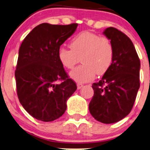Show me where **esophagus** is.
<instances>
[{"instance_id": "1", "label": "esophagus", "mask_w": 150, "mask_h": 150, "mask_svg": "<svg viewBox=\"0 0 150 150\" xmlns=\"http://www.w3.org/2000/svg\"><path fill=\"white\" fill-rule=\"evenodd\" d=\"M83 85L82 84H80V83H78V84H77V87H78V89H81V88L83 87Z\"/></svg>"}]
</instances>
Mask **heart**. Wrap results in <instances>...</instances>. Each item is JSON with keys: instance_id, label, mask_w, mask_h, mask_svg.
I'll list each match as a JSON object with an SVG mask.
<instances>
[{"instance_id": "1", "label": "heart", "mask_w": 150, "mask_h": 150, "mask_svg": "<svg viewBox=\"0 0 150 150\" xmlns=\"http://www.w3.org/2000/svg\"><path fill=\"white\" fill-rule=\"evenodd\" d=\"M70 49L61 46L58 58L67 69H72L79 62L83 64L71 71L69 76L78 83H86L94 79L96 74L107 72L112 63L114 48L106 37H100L90 32H82L72 38Z\"/></svg>"}]
</instances>
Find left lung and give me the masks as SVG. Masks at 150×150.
Here are the masks:
<instances>
[{"mask_svg": "<svg viewBox=\"0 0 150 150\" xmlns=\"http://www.w3.org/2000/svg\"><path fill=\"white\" fill-rule=\"evenodd\" d=\"M103 34L112 42L114 57L102 79L92 85L94 93L89 111L98 121L117 122L131 112L140 86V60L131 39L114 28Z\"/></svg>", "mask_w": 150, "mask_h": 150, "instance_id": "obj_1", "label": "left lung"}]
</instances>
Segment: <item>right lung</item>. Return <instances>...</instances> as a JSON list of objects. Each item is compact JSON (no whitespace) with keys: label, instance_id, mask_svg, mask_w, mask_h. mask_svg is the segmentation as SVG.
I'll use <instances>...</instances> for the list:
<instances>
[{"label":"right lung","instance_id":"1","mask_svg":"<svg viewBox=\"0 0 150 150\" xmlns=\"http://www.w3.org/2000/svg\"><path fill=\"white\" fill-rule=\"evenodd\" d=\"M69 25L43 23L24 39L15 71L19 100L34 118L51 122L61 117L77 86L68 78L58 58V50L76 30ZM62 84H57L58 80Z\"/></svg>","mask_w":150,"mask_h":150}]
</instances>
